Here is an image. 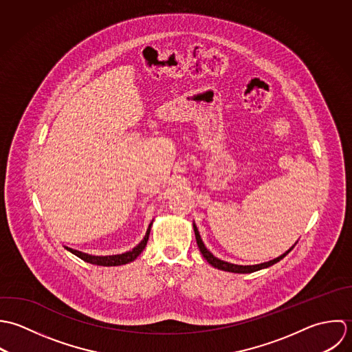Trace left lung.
I'll list each match as a JSON object with an SVG mask.
<instances>
[{
  "instance_id": "8db88e82",
  "label": "left lung",
  "mask_w": 352,
  "mask_h": 352,
  "mask_svg": "<svg viewBox=\"0 0 352 352\" xmlns=\"http://www.w3.org/2000/svg\"><path fill=\"white\" fill-rule=\"evenodd\" d=\"M193 228H195V234H196V241H197V245H199V249L201 252V254L204 256V258L211 264L212 267L217 268V270H221V271H227V272H234V274H252V272H256V271H260V270H264V268H268L276 263H279L281 258H284L292 249L294 246L285 252L284 254H281L280 257L275 258V260H271L268 263H263V264H257V265H235V264H230V263H226L223 260H219L216 258L212 253H210V250H207V248L204 246L203 241H201V236L199 234V230L196 227V224H193Z\"/></svg>"
}]
</instances>
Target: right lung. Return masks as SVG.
Returning a JSON list of instances; mask_svg holds the SVG:
<instances>
[{
    "instance_id": "right-lung-1",
    "label": "right lung",
    "mask_w": 352,
    "mask_h": 352,
    "mask_svg": "<svg viewBox=\"0 0 352 352\" xmlns=\"http://www.w3.org/2000/svg\"><path fill=\"white\" fill-rule=\"evenodd\" d=\"M152 224V223H151ZM151 224L148 226V230H146V234L144 236V239L141 241L140 243L132 249L131 252H126V253H122V254H116V256H89V254H85V253H81L78 250H74L71 248H67L71 253H73L74 256H77L78 258L84 260L85 263H89V264H95V265H103V267H117V265H124V264H128L133 260L138 258V256L140 254L141 252L144 250L146 242H148V238H149V231H151Z\"/></svg>"
}]
</instances>
